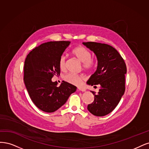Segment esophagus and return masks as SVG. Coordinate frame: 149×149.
Wrapping results in <instances>:
<instances>
[{
  "label": "esophagus",
  "mask_w": 149,
  "mask_h": 149,
  "mask_svg": "<svg viewBox=\"0 0 149 149\" xmlns=\"http://www.w3.org/2000/svg\"><path fill=\"white\" fill-rule=\"evenodd\" d=\"M78 90L81 91V92H85V91H86L85 88H83V87H79V88H78Z\"/></svg>",
  "instance_id": "34e87169"
}]
</instances>
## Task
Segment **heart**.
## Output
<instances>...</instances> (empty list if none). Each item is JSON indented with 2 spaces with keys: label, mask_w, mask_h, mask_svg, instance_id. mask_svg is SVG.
<instances>
[{
  "label": "heart",
  "mask_w": 149,
  "mask_h": 149,
  "mask_svg": "<svg viewBox=\"0 0 149 149\" xmlns=\"http://www.w3.org/2000/svg\"><path fill=\"white\" fill-rule=\"evenodd\" d=\"M72 53L78 59L82 62V67L85 70H91L95 67V61L91 58V52L86 47L84 46L77 47L73 49ZM59 67L62 70L66 69V57L64 55L61 56L59 58ZM84 79V76L82 74L69 73L64 76V80L66 81L75 85H80Z\"/></svg>",
  "instance_id": "heart-1"
}]
</instances>
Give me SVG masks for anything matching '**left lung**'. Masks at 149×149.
<instances>
[{
  "mask_svg": "<svg viewBox=\"0 0 149 149\" xmlns=\"http://www.w3.org/2000/svg\"><path fill=\"white\" fill-rule=\"evenodd\" d=\"M97 56L98 66L87 84L100 85V89L94 95V101L87 107L97 116H103L116 107L125 92L126 65L121 56L111 46L95 42H83ZM96 87V86H95Z\"/></svg>",
  "mask_w": 149,
  "mask_h": 149,
  "instance_id": "1",
  "label": "left lung"
}]
</instances>
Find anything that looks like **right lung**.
Returning a JSON list of instances; mask_svg holds the SVG:
<instances>
[{
  "label": "right lung",
  "instance_id": "add662e5",
  "mask_svg": "<svg viewBox=\"0 0 149 149\" xmlns=\"http://www.w3.org/2000/svg\"><path fill=\"white\" fill-rule=\"evenodd\" d=\"M70 41H50L33 49L24 65V82L32 102L42 111L52 113L64 105L77 87L62 81H52L60 74L59 61Z\"/></svg>",
  "mask_w": 149,
  "mask_h": 149
}]
</instances>
